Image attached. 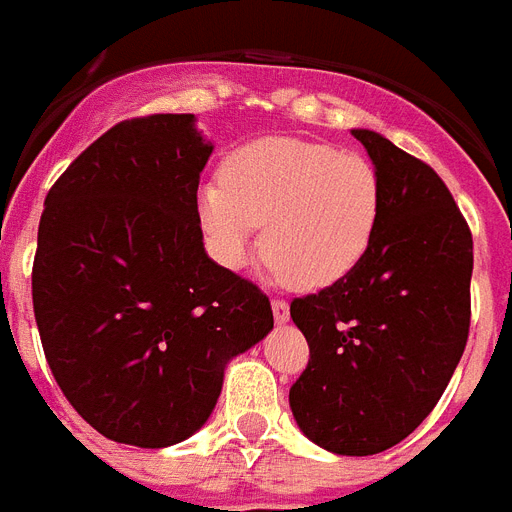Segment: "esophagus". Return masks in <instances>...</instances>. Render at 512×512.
<instances>
[{"mask_svg":"<svg viewBox=\"0 0 512 512\" xmlns=\"http://www.w3.org/2000/svg\"><path fill=\"white\" fill-rule=\"evenodd\" d=\"M272 314H275L277 325H285V322L290 320L288 301H282V298H275V301H272Z\"/></svg>","mask_w":512,"mask_h":512,"instance_id":"34e87169","label":"esophagus"}]
</instances>
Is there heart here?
Returning <instances> with one entry per match:
<instances>
[{
  "mask_svg": "<svg viewBox=\"0 0 512 512\" xmlns=\"http://www.w3.org/2000/svg\"><path fill=\"white\" fill-rule=\"evenodd\" d=\"M378 169L365 155L304 140L240 147L222 163L219 185L195 198L200 232L222 267H243L261 227V256L301 290L330 288L370 251L380 222Z\"/></svg>",
  "mask_w": 512,
  "mask_h": 512,
  "instance_id": "obj_1",
  "label": "heart"
}]
</instances>
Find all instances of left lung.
Segmentation results:
<instances>
[{"label": "left lung", "mask_w": 512, "mask_h": 512, "mask_svg": "<svg viewBox=\"0 0 512 512\" xmlns=\"http://www.w3.org/2000/svg\"><path fill=\"white\" fill-rule=\"evenodd\" d=\"M351 134L378 169L380 222L351 275L290 304L309 343L290 410L317 447L365 457L431 415L463 357L473 237L428 163L378 132Z\"/></svg>", "instance_id": "1"}]
</instances>
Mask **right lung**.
Instances as JSON below:
<instances>
[{
	"label": "right lung",
	"instance_id": "obj_1",
	"mask_svg": "<svg viewBox=\"0 0 512 512\" xmlns=\"http://www.w3.org/2000/svg\"><path fill=\"white\" fill-rule=\"evenodd\" d=\"M211 150L192 113L121 121L44 200L31 275L44 357L73 410L118 444L192 436L227 362L275 325L269 298L203 248Z\"/></svg>",
	"mask_w": 512,
	"mask_h": 512
}]
</instances>
